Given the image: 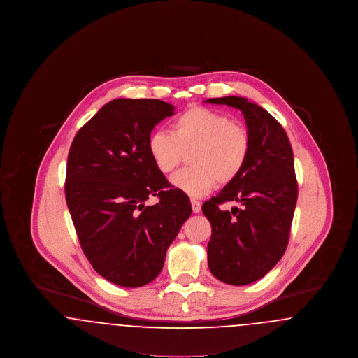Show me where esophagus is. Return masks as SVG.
I'll list each match as a JSON object with an SVG mask.
<instances>
[{"mask_svg": "<svg viewBox=\"0 0 358 358\" xmlns=\"http://www.w3.org/2000/svg\"><path fill=\"white\" fill-rule=\"evenodd\" d=\"M190 204H192V209H193L194 213H199V212L201 210V203H200V201L192 199V200H190Z\"/></svg>", "mask_w": 358, "mask_h": 358, "instance_id": "34e87169", "label": "esophagus"}]
</instances>
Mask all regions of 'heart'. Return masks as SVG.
<instances>
[{"label": "heart", "mask_w": 358, "mask_h": 358, "mask_svg": "<svg viewBox=\"0 0 358 358\" xmlns=\"http://www.w3.org/2000/svg\"><path fill=\"white\" fill-rule=\"evenodd\" d=\"M148 150L162 173L174 171L192 151L193 166L174 173L171 182L190 197H201L217 182L227 185L238 178L251 153V136L222 113L190 107L173 120L171 133L158 130L149 136Z\"/></svg>", "instance_id": "obj_1"}]
</instances>
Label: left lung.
I'll return each instance as SVG.
<instances>
[{"label": "left lung", "mask_w": 358, "mask_h": 358, "mask_svg": "<svg viewBox=\"0 0 358 358\" xmlns=\"http://www.w3.org/2000/svg\"><path fill=\"white\" fill-rule=\"evenodd\" d=\"M243 113L251 136V153L238 178L203 204L210 222L208 266L212 275L231 286L262 279L280 260L289 244L298 199V184L289 136L263 107L240 96L212 98ZM238 202L231 211L221 208Z\"/></svg>", "instance_id": "left-lung-1"}]
</instances>
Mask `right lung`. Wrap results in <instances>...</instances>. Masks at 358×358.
<instances>
[{"label": "right lung", "instance_id": "obj_1", "mask_svg": "<svg viewBox=\"0 0 358 358\" xmlns=\"http://www.w3.org/2000/svg\"><path fill=\"white\" fill-rule=\"evenodd\" d=\"M174 107L158 99H114L85 123L69 149L66 200L94 270L122 287L154 280L182 224L189 197L157 169L148 141ZM159 203L148 206L152 196Z\"/></svg>", "mask_w": 358, "mask_h": 358}]
</instances>
